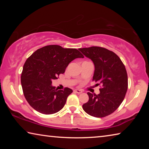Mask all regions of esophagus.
<instances>
[{
	"label": "esophagus",
	"instance_id": "obj_1",
	"mask_svg": "<svg viewBox=\"0 0 149 149\" xmlns=\"http://www.w3.org/2000/svg\"><path fill=\"white\" fill-rule=\"evenodd\" d=\"M74 92L76 93H78V94H81V93H83L82 91L80 90V89H75Z\"/></svg>",
	"mask_w": 149,
	"mask_h": 149
}]
</instances>
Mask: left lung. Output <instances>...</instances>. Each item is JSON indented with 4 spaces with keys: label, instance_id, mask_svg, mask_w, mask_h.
Masks as SVG:
<instances>
[{
    "label": "left lung",
    "instance_id": "obj_1",
    "mask_svg": "<svg viewBox=\"0 0 149 149\" xmlns=\"http://www.w3.org/2000/svg\"><path fill=\"white\" fill-rule=\"evenodd\" d=\"M93 61L95 71L93 80L102 85L99 95L87 93L89 100L83 105L88 114L96 118L110 115L120 107L127 90V75L125 65L118 55L99 47L79 49Z\"/></svg>",
    "mask_w": 149,
    "mask_h": 149
}]
</instances>
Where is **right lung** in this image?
<instances>
[{
  "instance_id": "right-lung-1",
  "label": "right lung",
  "mask_w": 149,
  "mask_h": 149,
  "mask_svg": "<svg viewBox=\"0 0 149 149\" xmlns=\"http://www.w3.org/2000/svg\"><path fill=\"white\" fill-rule=\"evenodd\" d=\"M78 58H84L78 50L52 45L37 50L27 59L21 84L24 97L33 109L44 114H52L62 109L73 91L68 87L55 89L52 81L64 74L70 63Z\"/></svg>"
}]
</instances>
